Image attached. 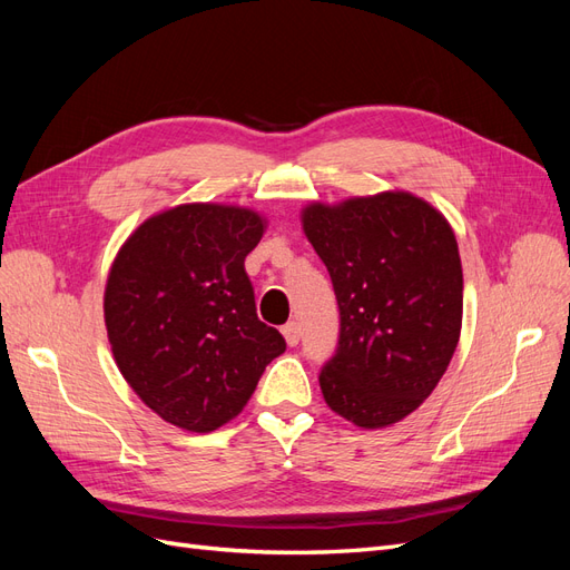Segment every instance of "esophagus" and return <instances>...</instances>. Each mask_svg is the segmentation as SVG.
Returning a JSON list of instances; mask_svg holds the SVG:
<instances>
[{"label": "esophagus", "instance_id": "esophagus-1", "mask_svg": "<svg viewBox=\"0 0 570 570\" xmlns=\"http://www.w3.org/2000/svg\"><path fill=\"white\" fill-rule=\"evenodd\" d=\"M283 337H285V342L289 344V347H297L299 344V325L292 321V323H287V325H283Z\"/></svg>", "mask_w": 570, "mask_h": 570}]
</instances>
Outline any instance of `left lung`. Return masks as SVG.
<instances>
[{"instance_id": "8db88e82", "label": "left lung", "mask_w": 570, "mask_h": 570, "mask_svg": "<svg viewBox=\"0 0 570 570\" xmlns=\"http://www.w3.org/2000/svg\"><path fill=\"white\" fill-rule=\"evenodd\" d=\"M302 228L340 306V342L318 383L325 404L375 430L428 400L454 356L463 273L454 230L433 204L387 189L312 202Z\"/></svg>"}]
</instances>
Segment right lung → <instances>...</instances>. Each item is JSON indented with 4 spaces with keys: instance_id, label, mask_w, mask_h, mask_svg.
Masks as SVG:
<instances>
[{
    "instance_id": "obj_1",
    "label": "right lung",
    "mask_w": 570,
    "mask_h": 570,
    "mask_svg": "<svg viewBox=\"0 0 570 570\" xmlns=\"http://www.w3.org/2000/svg\"><path fill=\"white\" fill-rule=\"evenodd\" d=\"M266 218L235 204L195 202L149 216L118 249L105 287L114 361L132 392L189 433H212L249 402L285 352L258 321L245 256Z\"/></svg>"
}]
</instances>
